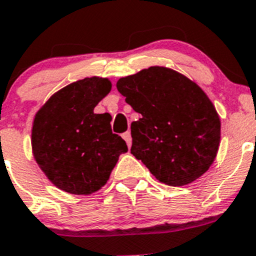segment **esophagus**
I'll use <instances>...</instances> for the list:
<instances>
[{"label": "esophagus", "instance_id": "1", "mask_svg": "<svg viewBox=\"0 0 256 256\" xmlns=\"http://www.w3.org/2000/svg\"><path fill=\"white\" fill-rule=\"evenodd\" d=\"M123 138L126 140V144H128V148H130V144H132V136H130V132H126V133H124Z\"/></svg>", "mask_w": 256, "mask_h": 256}]
</instances>
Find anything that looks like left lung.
<instances>
[{
    "instance_id": "1",
    "label": "left lung",
    "mask_w": 256,
    "mask_h": 256,
    "mask_svg": "<svg viewBox=\"0 0 256 256\" xmlns=\"http://www.w3.org/2000/svg\"><path fill=\"white\" fill-rule=\"evenodd\" d=\"M118 91L142 115L130 124V154L168 186H186L216 159L220 119L194 80L166 66H150L116 82Z\"/></svg>"
}]
</instances>
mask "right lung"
<instances>
[{"label":"right lung","mask_w":256,"mask_h":256,"mask_svg":"<svg viewBox=\"0 0 256 256\" xmlns=\"http://www.w3.org/2000/svg\"><path fill=\"white\" fill-rule=\"evenodd\" d=\"M112 91L108 78L79 79L52 94L36 112L32 151L40 170L58 188L73 195H92L105 186L128 151L112 130V115L94 114Z\"/></svg>","instance_id":"right-lung-1"}]
</instances>
